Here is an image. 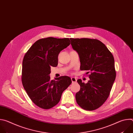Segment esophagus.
<instances>
[{
  "mask_svg": "<svg viewBox=\"0 0 133 133\" xmlns=\"http://www.w3.org/2000/svg\"><path fill=\"white\" fill-rule=\"evenodd\" d=\"M71 82H72V83H76L77 82V79L75 77H71Z\"/></svg>",
  "mask_w": 133,
  "mask_h": 133,
  "instance_id": "esophagus-1",
  "label": "esophagus"
}]
</instances>
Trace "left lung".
Returning a JSON list of instances; mask_svg holds the SVG:
<instances>
[{
  "mask_svg": "<svg viewBox=\"0 0 133 133\" xmlns=\"http://www.w3.org/2000/svg\"><path fill=\"white\" fill-rule=\"evenodd\" d=\"M72 48L80 58L81 70H87L89 81L77 80L80 90L76 94L78 105L86 110L101 107L108 98L116 72L114 58L102 42L96 39L70 38Z\"/></svg>",
  "mask_w": 133,
  "mask_h": 133,
  "instance_id": "left-lung-1",
  "label": "left lung"
}]
</instances>
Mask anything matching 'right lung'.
<instances>
[{
	"mask_svg": "<svg viewBox=\"0 0 133 133\" xmlns=\"http://www.w3.org/2000/svg\"><path fill=\"white\" fill-rule=\"evenodd\" d=\"M70 44L69 38L47 37L36 41L23 61L22 81L31 101L37 106L50 109L57 104L63 92L71 84V78L63 76L50 80V67L58 65V54Z\"/></svg>",
	"mask_w": 133,
	"mask_h": 133,
	"instance_id": "add662e5",
	"label": "right lung"
}]
</instances>
